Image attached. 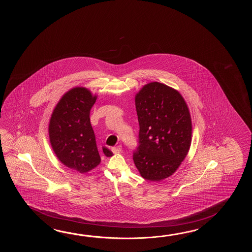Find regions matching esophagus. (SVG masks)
Instances as JSON below:
<instances>
[{
	"label": "esophagus",
	"instance_id": "esophagus-1",
	"mask_svg": "<svg viewBox=\"0 0 252 252\" xmlns=\"http://www.w3.org/2000/svg\"><path fill=\"white\" fill-rule=\"evenodd\" d=\"M112 151L115 154H118L122 151V146H117V147H113L112 148Z\"/></svg>",
	"mask_w": 252,
	"mask_h": 252
}]
</instances>
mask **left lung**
I'll list each match as a JSON object with an SVG mask.
<instances>
[{"mask_svg": "<svg viewBox=\"0 0 252 252\" xmlns=\"http://www.w3.org/2000/svg\"><path fill=\"white\" fill-rule=\"evenodd\" d=\"M139 144L133 161L141 177L160 181L170 177L187 157L192 123L182 95L164 84L143 86L135 97Z\"/></svg>", "mask_w": 252, "mask_h": 252, "instance_id": "1", "label": "left lung"}]
</instances>
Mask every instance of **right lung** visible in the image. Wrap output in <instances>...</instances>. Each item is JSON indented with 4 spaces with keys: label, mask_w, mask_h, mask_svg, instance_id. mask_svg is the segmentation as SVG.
<instances>
[{
    "label": "right lung",
    "mask_w": 252,
    "mask_h": 252,
    "mask_svg": "<svg viewBox=\"0 0 252 252\" xmlns=\"http://www.w3.org/2000/svg\"><path fill=\"white\" fill-rule=\"evenodd\" d=\"M96 101L86 88L75 87L64 94L49 123V139L54 152L64 166L80 173L98 166L101 158L90 123V112ZM103 153H113L103 148Z\"/></svg>",
    "instance_id": "1"
}]
</instances>
